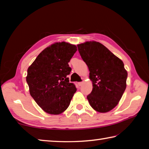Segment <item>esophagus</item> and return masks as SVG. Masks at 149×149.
<instances>
[{
    "instance_id": "esophagus-1",
    "label": "esophagus",
    "mask_w": 149,
    "mask_h": 149,
    "mask_svg": "<svg viewBox=\"0 0 149 149\" xmlns=\"http://www.w3.org/2000/svg\"><path fill=\"white\" fill-rule=\"evenodd\" d=\"M83 84H84V82H79L77 84H78V85H79V86H81Z\"/></svg>"
}]
</instances>
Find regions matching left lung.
<instances>
[{"instance_id": "left-lung-1", "label": "left lung", "mask_w": 149, "mask_h": 149, "mask_svg": "<svg viewBox=\"0 0 149 149\" xmlns=\"http://www.w3.org/2000/svg\"><path fill=\"white\" fill-rule=\"evenodd\" d=\"M77 48L93 83L88 101L97 112H109L116 107L125 90L127 72L124 64L99 42L87 41L77 45Z\"/></svg>"}]
</instances>
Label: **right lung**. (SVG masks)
I'll use <instances>...</instances> for the list:
<instances>
[{"mask_svg":"<svg viewBox=\"0 0 149 149\" xmlns=\"http://www.w3.org/2000/svg\"><path fill=\"white\" fill-rule=\"evenodd\" d=\"M76 51L74 45L55 42L42 50L27 69L30 95L48 114L64 112L76 92L75 85L67 77L72 70L68 62Z\"/></svg>","mask_w":149,"mask_h":149,"instance_id":"obj_1","label":"right lung"}]
</instances>
